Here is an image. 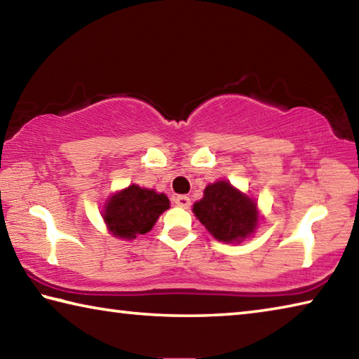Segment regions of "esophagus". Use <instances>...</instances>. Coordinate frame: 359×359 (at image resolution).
Instances as JSON below:
<instances>
[{
	"instance_id": "34e87169",
	"label": "esophagus",
	"mask_w": 359,
	"mask_h": 359,
	"mask_svg": "<svg viewBox=\"0 0 359 359\" xmlns=\"http://www.w3.org/2000/svg\"><path fill=\"white\" fill-rule=\"evenodd\" d=\"M174 203L177 204L179 208H184V209H188V208H190V204H191L190 198H188L187 194H179V196H175Z\"/></svg>"
}]
</instances>
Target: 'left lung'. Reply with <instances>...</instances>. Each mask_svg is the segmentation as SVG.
I'll return each mask as SVG.
<instances>
[{
    "mask_svg": "<svg viewBox=\"0 0 359 359\" xmlns=\"http://www.w3.org/2000/svg\"><path fill=\"white\" fill-rule=\"evenodd\" d=\"M193 212L215 239L226 244L247 238L258 223L257 204L224 180L205 187Z\"/></svg>",
    "mask_w": 359,
    "mask_h": 359,
    "instance_id": "1",
    "label": "left lung"
}]
</instances>
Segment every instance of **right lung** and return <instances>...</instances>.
<instances>
[{
	"label": "right lung",
	"mask_w": 359,
	"mask_h": 359,
	"mask_svg": "<svg viewBox=\"0 0 359 359\" xmlns=\"http://www.w3.org/2000/svg\"><path fill=\"white\" fill-rule=\"evenodd\" d=\"M166 209H169L166 194L131 185L109 198L104 222L117 238L135 239L137 234L149 233Z\"/></svg>",
	"instance_id": "1"
}]
</instances>
